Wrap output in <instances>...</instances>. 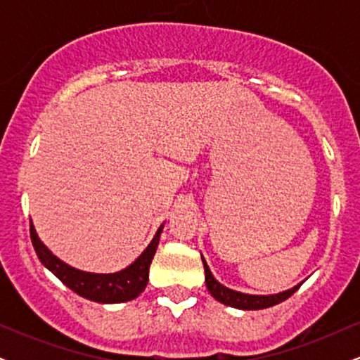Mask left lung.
Masks as SVG:
<instances>
[{
    "mask_svg": "<svg viewBox=\"0 0 360 360\" xmlns=\"http://www.w3.org/2000/svg\"><path fill=\"white\" fill-rule=\"evenodd\" d=\"M203 260V266H205V278H206V288L208 291L212 292V296L220 303L226 304V307H232V308H238V309H264V308H269L274 307V304H279L281 301L288 300L289 296L295 295L298 291L301 284L295 286L292 289H288V291L279 292V295H269V296H255V295H243V292L233 291V289L225 288L223 284L218 283L217 279L213 278L212 271L210 267L206 266L205 259Z\"/></svg>",
    "mask_w": 360,
    "mask_h": 360,
    "instance_id": "1",
    "label": "left lung"
}]
</instances>
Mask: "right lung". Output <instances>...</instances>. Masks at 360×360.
I'll use <instances>...</instances> for the list:
<instances>
[{
	"label": "right lung",
	"mask_w": 360,
	"mask_h": 360,
	"mask_svg": "<svg viewBox=\"0 0 360 360\" xmlns=\"http://www.w3.org/2000/svg\"><path fill=\"white\" fill-rule=\"evenodd\" d=\"M160 232H162V226L157 230L155 237L148 243L147 249L142 252V255L127 269L115 272V274H93V272L74 269V267L62 262L60 259H57L39 240L34 225L30 223L32 243H34V249L39 255L40 262L53 276H57L69 289H72L82 298L96 301V303H123V301L137 298L140 292L146 289L148 281V267H150L157 245H159Z\"/></svg>",
	"instance_id": "right-lung-1"
}]
</instances>
